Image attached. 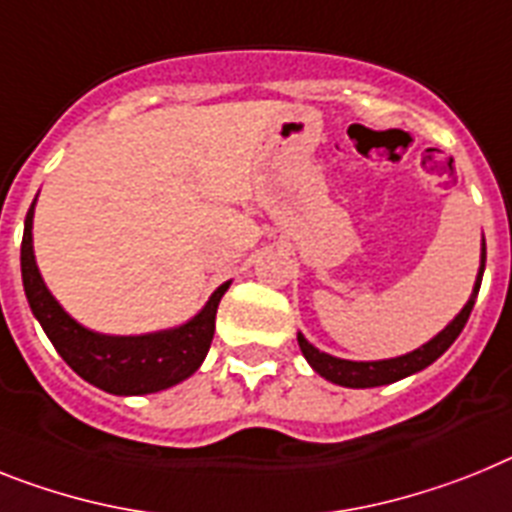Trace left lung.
<instances>
[{
	"label": "left lung",
	"instance_id": "obj_1",
	"mask_svg": "<svg viewBox=\"0 0 512 512\" xmlns=\"http://www.w3.org/2000/svg\"><path fill=\"white\" fill-rule=\"evenodd\" d=\"M484 261H487V246H484L482 238V259H479V272H476L474 290H471L469 300L461 308L456 318H453L448 326H445L440 334H435L427 344L417 347L414 352H406L399 357H388V360H342V357H334L329 352H321L318 347L305 339L303 334H298V344L303 357L308 360V365L316 370L321 378L336 383V386L344 388H375V386H388V383H396L406 375H414L419 370H425L427 365L438 360L445 349L451 347L458 339V334L464 331L466 321L471 316V308L476 303V295H479V287H482V274H484Z\"/></svg>",
	"mask_w": 512,
	"mask_h": 512
}]
</instances>
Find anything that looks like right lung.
<instances>
[{"label": "right lung", "mask_w": 512, "mask_h": 512, "mask_svg": "<svg viewBox=\"0 0 512 512\" xmlns=\"http://www.w3.org/2000/svg\"><path fill=\"white\" fill-rule=\"evenodd\" d=\"M33 212L36 202L30 204L25 217L23 246H20L25 298L61 360L82 381L93 383L95 388L113 396H144L191 378L207 357L214 336L217 305L230 282L217 287L204 308L181 326L137 336L100 334L74 321L43 282L33 253Z\"/></svg>", "instance_id": "obj_1"}]
</instances>
